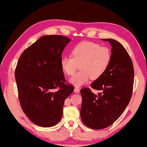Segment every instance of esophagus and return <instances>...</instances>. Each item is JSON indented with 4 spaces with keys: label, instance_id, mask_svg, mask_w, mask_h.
<instances>
[{
    "label": "esophagus",
    "instance_id": "obj_1",
    "mask_svg": "<svg viewBox=\"0 0 147 147\" xmlns=\"http://www.w3.org/2000/svg\"><path fill=\"white\" fill-rule=\"evenodd\" d=\"M80 88H77V87H75L74 90V92L75 93H79L80 92Z\"/></svg>",
    "mask_w": 147,
    "mask_h": 147
}]
</instances>
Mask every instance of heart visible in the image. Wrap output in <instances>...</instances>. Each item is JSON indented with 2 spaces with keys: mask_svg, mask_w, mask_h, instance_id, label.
Returning a JSON list of instances; mask_svg holds the SVG:
<instances>
[{
  "mask_svg": "<svg viewBox=\"0 0 147 147\" xmlns=\"http://www.w3.org/2000/svg\"><path fill=\"white\" fill-rule=\"evenodd\" d=\"M71 54L62 57L61 65L65 74L72 75L80 65V70L69 79L76 87L83 85L90 78H100L107 70L112 59L110 49L92 42L80 43L72 50Z\"/></svg>",
  "mask_w": 147,
  "mask_h": 147,
  "instance_id": "b5f03b06",
  "label": "heart"
}]
</instances>
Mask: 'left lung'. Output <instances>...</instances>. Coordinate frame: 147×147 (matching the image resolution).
<instances>
[{"instance_id": "obj_1", "label": "left lung", "mask_w": 147, "mask_h": 147, "mask_svg": "<svg viewBox=\"0 0 147 147\" xmlns=\"http://www.w3.org/2000/svg\"><path fill=\"white\" fill-rule=\"evenodd\" d=\"M102 40L110 43L112 59L105 73L91 84L100 93L96 95L88 88L80 90L81 118L94 129L106 128L121 116L131 98L134 83L133 62L126 50L116 40Z\"/></svg>"}]
</instances>
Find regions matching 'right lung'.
<instances>
[{"mask_svg":"<svg viewBox=\"0 0 147 147\" xmlns=\"http://www.w3.org/2000/svg\"><path fill=\"white\" fill-rule=\"evenodd\" d=\"M71 40L45 35L21 55L15 70L21 107L36 125L51 127L62 116L65 100L74 91L65 83L61 65L62 53Z\"/></svg>","mask_w":147,"mask_h":147,"instance_id":"1","label":"right lung"}]
</instances>
